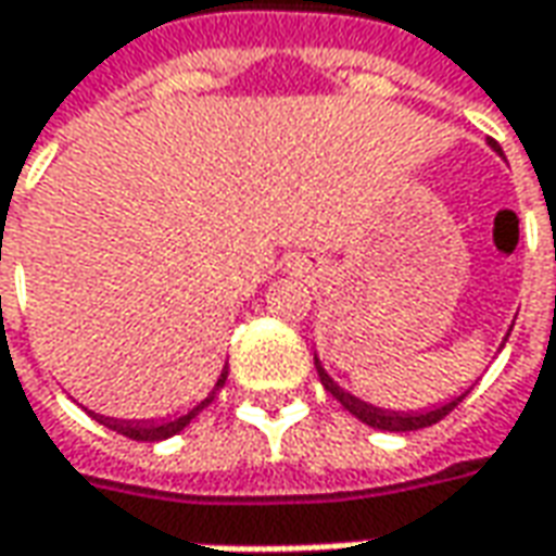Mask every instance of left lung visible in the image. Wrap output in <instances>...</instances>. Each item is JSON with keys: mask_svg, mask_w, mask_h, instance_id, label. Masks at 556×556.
<instances>
[{"mask_svg": "<svg viewBox=\"0 0 556 556\" xmlns=\"http://www.w3.org/2000/svg\"><path fill=\"white\" fill-rule=\"evenodd\" d=\"M493 149L502 151L496 142H490ZM316 371H319V380H323V387H326V392L331 395V399H338L343 405V410H350L353 417H358L362 422H368V426H374V429H383V432H414V429H426V426H435L438 420H444L447 414H451L453 407L459 405L466 395H459V399H453V402H447V405L435 407V410H426V414H395V410H380V407H371L365 405V402H358V399H353L350 392H343L331 377L326 374V368L316 362Z\"/></svg>", "mask_w": 556, "mask_h": 556, "instance_id": "1", "label": "left lung"}]
</instances>
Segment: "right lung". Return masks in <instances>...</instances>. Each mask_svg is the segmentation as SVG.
<instances>
[{"label":"right lung","mask_w":556,"mask_h":556,"mask_svg":"<svg viewBox=\"0 0 556 556\" xmlns=\"http://www.w3.org/2000/svg\"><path fill=\"white\" fill-rule=\"evenodd\" d=\"M225 380H228V368L222 371V377H218V383H215V387H213V392H210V395H206V399H203V402H200L198 407H191V410H188L185 417H179V420H169V422H127V420H109V417H97V420L103 422V426H109L112 432H118V435L130 438V441H164V438L176 435V432H182L185 426L194 420L200 410H203V407L213 402L215 392L225 387Z\"/></svg>","instance_id":"add662e5"}]
</instances>
